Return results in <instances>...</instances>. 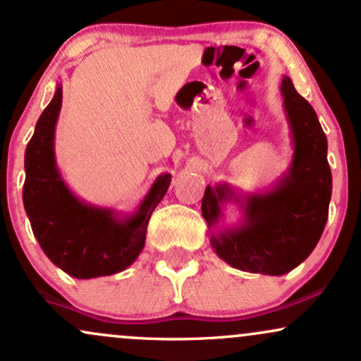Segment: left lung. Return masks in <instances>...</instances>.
Wrapping results in <instances>:
<instances>
[{"instance_id": "obj_1", "label": "left lung", "mask_w": 361, "mask_h": 361, "mask_svg": "<svg viewBox=\"0 0 361 361\" xmlns=\"http://www.w3.org/2000/svg\"><path fill=\"white\" fill-rule=\"evenodd\" d=\"M280 93L293 149L287 171L263 192L246 193L226 181L207 185L202 200L215 255L238 270L271 276L292 271L314 251L333 192L327 139L316 111L288 76ZM227 203L242 212L234 226H220Z\"/></svg>"}]
</instances>
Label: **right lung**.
<instances>
[{
	"mask_svg": "<svg viewBox=\"0 0 361 361\" xmlns=\"http://www.w3.org/2000/svg\"><path fill=\"white\" fill-rule=\"evenodd\" d=\"M61 105L62 85H57L25 151V212L45 256L62 271L80 280L114 275L144 250L149 219L166 195L171 175L157 176L130 214L86 204L57 168L54 140Z\"/></svg>",
	"mask_w": 361,
	"mask_h": 361,
	"instance_id": "obj_1",
	"label": "right lung"
}]
</instances>
